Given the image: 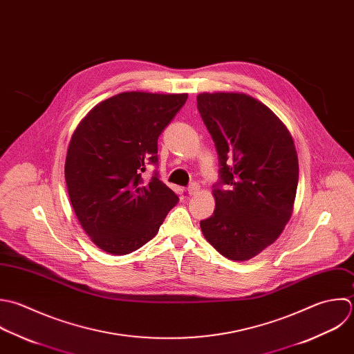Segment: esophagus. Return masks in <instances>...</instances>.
<instances>
[{
	"label": "esophagus",
	"mask_w": 354,
	"mask_h": 354,
	"mask_svg": "<svg viewBox=\"0 0 354 354\" xmlns=\"http://www.w3.org/2000/svg\"><path fill=\"white\" fill-rule=\"evenodd\" d=\"M200 192V185L198 183H192L189 187H187V193H189V196H194V194H197Z\"/></svg>",
	"instance_id": "1"
}]
</instances>
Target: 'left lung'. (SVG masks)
<instances>
[{
    "label": "left lung",
    "mask_w": 354,
    "mask_h": 354,
    "mask_svg": "<svg viewBox=\"0 0 354 354\" xmlns=\"http://www.w3.org/2000/svg\"><path fill=\"white\" fill-rule=\"evenodd\" d=\"M197 109L219 158L215 211L200 222L203 234L223 257L248 261L291 218L299 179L294 140L268 106L245 93L204 92Z\"/></svg>",
    "instance_id": "1"
}]
</instances>
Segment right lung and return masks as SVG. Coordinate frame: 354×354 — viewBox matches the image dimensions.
I'll return each mask as SVG.
<instances>
[{"label": "right lung", "instance_id": "right-lung-1", "mask_svg": "<svg viewBox=\"0 0 354 354\" xmlns=\"http://www.w3.org/2000/svg\"><path fill=\"white\" fill-rule=\"evenodd\" d=\"M187 93L122 92L96 104L75 128L64 178L73 209L91 240L113 255L150 241L179 197L147 164H158L157 140Z\"/></svg>", "mask_w": 354, "mask_h": 354}]
</instances>
